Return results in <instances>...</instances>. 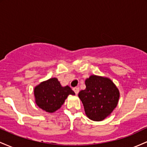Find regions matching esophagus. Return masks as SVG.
I'll return each mask as SVG.
<instances>
[{"label":"esophagus","mask_w":147,"mask_h":147,"mask_svg":"<svg viewBox=\"0 0 147 147\" xmlns=\"http://www.w3.org/2000/svg\"><path fill=\"white\" fill-rule=\"evenodd\" d=\"M73 90L75 91V92L76 95H77V94L79 93V87H75V88H73Z\"/></svg>","instance_id":"esophagus-1"}]
</instances>
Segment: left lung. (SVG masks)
<instances>
[{
  "label": "left lung",
  "instance_id": "8db88e82",
  "mask_svg": "<svg viewBox=\"0 0 147 147\" xmlns=\"http://www.w3.org/2000/svg\"><path fill=\"white\" fill-rule=\"evenodd\" d=\"M85 90L79 92L85 113L92 121L99 122L109 117L116 108L119 91L108 77L92 75L85 81Z\"/></svg>",
  "mask_w": 147,
  "mask_h": 147
}]
</instances>
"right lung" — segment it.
Wrapping results in <instances>:
<instances>
[{
    "label": "right lung",
    "mask_w": 147,
    "mask_h": 147,
    "mask_svg": "<svg viewBox=\"0 0 147 147\" xmlns=\"http://www.w3.org/2000/svg\"><path fill=\"white\" fill-rule=\"evenodd\" d=\"M35 103L40 109L52 113L59 109L68 95L75 93L68 86H62L56 77L42 82L34 90Z\"/></svg>",
    "instance_id": "obj_1"
}]
</instances>
